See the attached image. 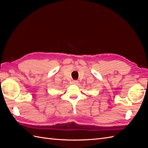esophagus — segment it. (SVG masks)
I'll return each mask as SVG.
<instances>
[{"instance_id":"esophagus-1","label":"esophagus","mask_w":148,"mask_h":148,"mask_svg":"<svg viewBox=\"0 0 148 148\" xmlns=\"http://www.w3.org/2000/svg\"><path fill=\"white\" fill-rule=\"evenodd\" d=\"M72 83L74 84H77L78 83V81H77V80H73V81L72 82Z\"/></svg>"}]
</instances>
